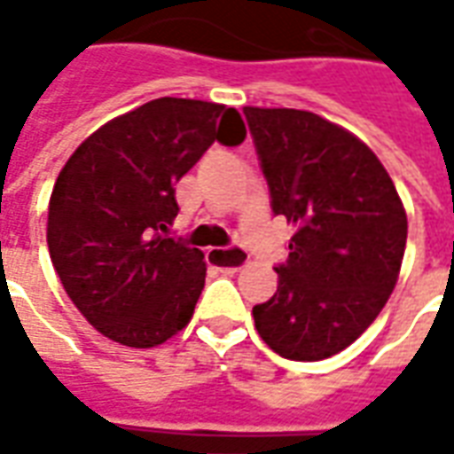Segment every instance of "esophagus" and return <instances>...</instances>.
<instances>
[{"label":"esophagus","mask_w":454,"mask_h":454,"mask_svg":"<svg viewBox=\"0 0 454 454\" xmlns=\"http://www.w3.org/2000/svg\"><path fill=\"white\" fill-rule=\"evenodd\" d=\"M207 260L223 270H240L247 265V253L243 247H208Z\"/></svg>","instance_id":"34e87169"}]
</instances>
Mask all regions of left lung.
Here are the masks:
<instances>
[{
	"label": "left lung",
	"mask_w": 454,
	"mask_h": 454,
	"mask_svg": "<svg viewBox=\"0 0 454 454\" xmlns=\"http://www.w3.org/2000/svg\"><path fill=\"white\" fill-rule=\"evenodd\" d=\"M275 216L296 228L277 292L253 309L260 338L286 360L345 350L399 279L406 211L380 158L350 130L299 109L246 106Z\"/></svg>",
	"instance_id": "1"
}]
</instances>
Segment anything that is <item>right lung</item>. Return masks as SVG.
Here are the masks:
<instances>
[{
    "label": "right lung",
    "mask_w": 454,
    "mask_h": 454,
    "mask_svg": "<svg viewBox=\"0 0 454 454\" xmlns=\"http://www.w3.org/2000/svg\"><path fill=\"white\" fill-rule=\"evenodd\" d=\"M214 140H246L236 109L160 97L94 130L55 179L48 204L55 272L80 314L114 342L155 348L194 314L204 253L165 231L179 211L175 184Z\"/></svg>",
    "instance_id": "obj_1"
}]
</instances>
